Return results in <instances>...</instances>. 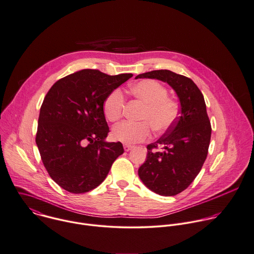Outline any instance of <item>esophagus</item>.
<instances>
[{
    "mask_svg": "<svg viewBox=\"0 0 254 254\" xmlns=\"http://www.w3.org/2000/svg\"><path fill=\"white\" fill-rule=\"evenodd\" d=\"M132 148H133V146L130 145V144H124V149H125L126 151H129V150H131Z\"/></svg>",
    "mask_w": 254,
    "mask_h": 254,
    "instance_id": "obj_1",
    "label": "esophagus"
}]
</instances>
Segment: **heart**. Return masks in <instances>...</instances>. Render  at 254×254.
Wrapping results in <instances>:
<instances>
[{
	"label": "heart",
	"mask_w": 254,
	"mask_h": 254,
	"mask_svg": "<svg viewBox=\"0 0 254 254\" xmlns=\"http://www.w3.org/2000/svg\"><path fill=\"white\" fill-rule=\"evenodd\" d=\"M130 94L144 104L139 116L142 122H123L113 128L114 139L126 144L143 141L150 134L169 129L178 116L176 102L167 97L166 88L154 80H142L129 86ZM125 108V97L120 89L113 90L105 99L103 110L110 122L119 121Z\"/></svg>",
	"instance_id": "obj_1"
}]
</instances>
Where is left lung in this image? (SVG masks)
Returning <instances> with one entry per match:
<instances>
[{
    "label": "left lung",
    "mask_w": 254,
    "mask_h": 254,
    "mask_svg": "<svg viewBox=\"0 0 254 254\" xmlns=\"http://www.w3.org/2000/svg\"><path fill=\"white\" fill-rule=\"evenodd\" d=\"M137 78L167 83L180 102L173 126L157 141L147 145L145 162L138 169L142 183L161 196H175L189 187L207 158L212 127L204 96L188 77L170 70H154ZM158 147L161 151H156Z\"/></svg>",
    "instance_id": "8db88e82"
}]
</instances>
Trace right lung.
<instances>
[{"label": "right lung", "mask_w": 254, "mask_h": 254, "mask_svg": "<svg viewBox=\"0 0 254 254\" xmlns=\"http://www.w3.org/2000/svg\"><path fill=\"white\" fill-rule=\"evenodd\" d=\"M131 77L83 69L58 80L46 94L35 142L49 176L64 190L81 194L95 189L124 153L120 141H106L109 127L103 105Z\"/></svg>", "instance_id": "add662e5"}]
</instances>
